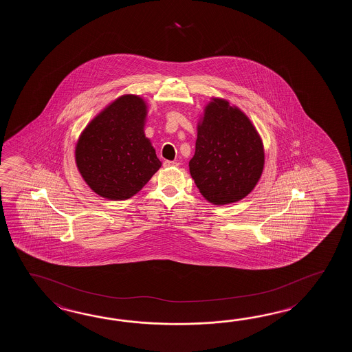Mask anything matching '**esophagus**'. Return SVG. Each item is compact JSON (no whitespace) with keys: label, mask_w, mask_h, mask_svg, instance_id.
Here are the masks:
<instances>
[{"label":"esophagus","mask_w":352,"mask_h":352,"mask_svg":"<svg viewBox=\"0 0 352 352\" xmlns=\"http://www.w3.org/2000/svg\"><path fill=\"white\" fill-rule=\"evenodd\" d=\"M164 166H165V167H173V166H179V162H176V161H165V162H164Z\"/></svg>","instance_id":"34e87169"}]
</instances>
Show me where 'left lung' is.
I'll list each match as a JSON object with an SVG mask.
<instances>
[{
	"label": "left lung",
	"instance_id": "1",
	"mask_svg": "<svg viewBox=\"0 0 352 352\" xmlns=\"http://www.w3.org/2000/svg\"><path fill=\"white\" fill-rule=\"evenodd\" d=\"M262 137L253 122L228 99L210 98L197 122L190 175L206 201L229 205L250 194L262 177Z\"/></svg>",
	"mask_w": 352,
	"mask_h": 352
}]
</instances>
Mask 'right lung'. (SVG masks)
Returning <instances> with one entry per match:
<instances>
[{"mask_svg": "<svg viewBox=\"0 0 352 352\" xmlns=\"http://www.w3.org/2000/svg\"><path fill=\"white\" fill-rule=\"evenodd\" d=\"M148 104L140 96L123 94L90 120L75 143V164L96 194L127 200L157 173L158 160L144 135Z\"/></svg>", "mask_w": 352, "mask_h": 352, "instance_id": "1", "label": "right lung"}]
</instances>
